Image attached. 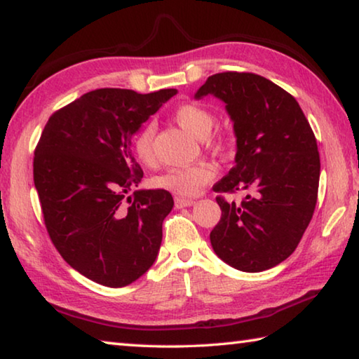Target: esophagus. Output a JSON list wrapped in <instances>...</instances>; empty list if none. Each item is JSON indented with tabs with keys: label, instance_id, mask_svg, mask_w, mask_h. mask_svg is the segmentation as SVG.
Segmentation results:
<instances>
[{
	"label": "esophagus",
	"instance_id": "esophagus-1",
	"mask_svg": "<svg viewBox=\"0 0 359 359\" xmlns=\"http://www.w3.org/2000/svg\"><path fill=\"white\" fill-rule=\"evenodd\" d=\"M174 204H175V208L180 209V208H188V205H193L194 201H193V199H187V198L175 196V198H174Z\"/></svg>",
	"mask_w": 359,
	"mask_h": 359
}]
</instances>
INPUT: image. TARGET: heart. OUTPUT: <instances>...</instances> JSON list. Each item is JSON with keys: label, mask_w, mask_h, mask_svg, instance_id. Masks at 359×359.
Wrapping results in <instances>:
<instances>
[{"label": "heart", "mask_w": 359, "mask_h": 359, "mask_svg": "<svg viewBox=\"0 0 359 359\" xmlns=\"http://www.w3.org/2000/svg\"><path fill=\"white\" fill-rule=\"evenodd\" d=\"M175 123L182 126L194 137L203 139L205 147L214 155H223L228 150L229 137L222 130H212L215 123V115L209 107L194 101L180 102L172 111ZM133 150L137 160L145 166L155 165V125L145 123L133 137ZM214 179V169L205 163H194L188 166L169 168L165 172L156 175L154 185L163 190L174 193L179 198H191Z\"/></svg>", "instance_id": "1"}]
</instances>
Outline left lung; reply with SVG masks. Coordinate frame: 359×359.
Masks as SVG:
<instances>
[{
  "mask_svg": "<svg viewBox=\"0 0 359 359\" xmlns=\"http://www.w3.org/2000/svg\"><path fill=\"white\" fill-rule=\"evenodd\" d=\"M215 95L226 102L238 137L236 165L217 182L220 222L210 244L224 263L261 272L296 250L318 198L317 139L293 95L253 72L210 76L196 98ZM245 191L241 203L224 194Z\"/></svg>",
  "mask_w": 359,
  "mask_h": 359,
  "instance_id": "obj_1",
  "label": "left lung"
}]
</instances>
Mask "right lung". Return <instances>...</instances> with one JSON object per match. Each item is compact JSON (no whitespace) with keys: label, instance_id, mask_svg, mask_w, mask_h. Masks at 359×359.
Returning a JSON list of instances; mask_svg holds the SVG:
<instances>
[{"label":"right lung","instance_id":"1","mask_svg":"<svg viewBox=\"0 0 359 359\" xmlns=\"http://www.w3.org/2000/svg\"><path fill=\"white\" fill-rule=\"evenodd\" d=\"M177 95L98 88L50 115L34 149L33 177L44 224L58 253L111 288L137 280L154 261L171 193L136 190L142 169L133 135Z\"/></svg>","mask_w":359,"mask_h":359}]
</instances>
